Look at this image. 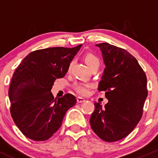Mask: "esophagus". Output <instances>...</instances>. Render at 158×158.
Masks as SVG:
<instances>
[{
  "label": "esophagus",
  "instance_id": "esophagus-1",
  "mask_svg": "<svg viewBox=\"0 0 158 158\" xmlns=\"http://www.w3.org/2000/svg\"><path fill=\"white\" fill-rule=\"evenodd\" d=\"M76 100H77L78 103H82V102H84L85 101V100L83 98H82V97H77Z\"/></svg>",
  "mask_w": 158,
  "mask_h": 158
}]
</instances>
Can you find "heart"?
I'll return each mask as SVG.
<instances>
[{
  "instance_id": "1",
  "label": "heart",
  "mask_w": 158,
  "mask_h": 158,
  "mask_svg": "<svg viewBox=\"0 0 158 158\" xmlns=\"http://www.w3.org/2000/svg\"><path fill=\"white\" fill-rule=\"evenodd\" d=\"M85 61L89 66H90V65L93 64V63H97V62H99L98 61V58H97L96 56H95L94 55H92V54H88V55L85 56ZM71 66H72V63L70 64L69 68L71 67ZM90 87L91 85H89V84L79 83V84H76V85H75V89H76V91L78 92V93L81 94V95H85V94H87V92H88L89 91V89L90 88Z\"/></svg>"
}]
</instances>
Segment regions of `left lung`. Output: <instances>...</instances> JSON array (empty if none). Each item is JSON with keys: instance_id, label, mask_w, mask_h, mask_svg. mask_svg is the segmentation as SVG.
Returning <instances> with one entry per match:
<instances>
[{"instance_id": "8db88e82", "label": "left lung", "mask_w": 158, "mask_h": 158, "mask_svg": "<svg viewBox=\"0 0 158 158\" xmlns=\"http://www.w3.org/2000/svg\"><path fill=\"white\" fill-rule=\"evenodd\" d=\"M95 46L106 65L98 89L106 92L109 102L104 107L95 103L89 122L102 140L113 142L128 136L141 120L148 96L147 77L127 50L108 43Z\"/></svg>"}]
</instances>
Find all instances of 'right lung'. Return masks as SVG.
<instances>
[{"mask_svg":"<svg viewBox=\"0 0 158 158\" xmlns=\"http://www.w3.org/2000/svg\"><path fill=\"white\" fill-rule=\"evenodd\" d=\"M82 46L33 51L16 69L8 92L10 114L17 128L30 139H49L60 128L67 110L76 105L73 95L56 99L51 89L56 79L67 73Z\"/></svg>","mask_w":158,"mask_h":158,"instance_id":"1","label":"right lung"}]
</instances>
